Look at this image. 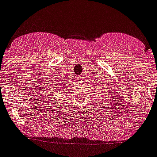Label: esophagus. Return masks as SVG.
<instances>
[{
    "label": "esophagus",
    "instance_id": "1",
    "mask_svg": "<svg viewBox=\"0 0 157 157\" xmlns=\"http://www.w3.org/2000/svg\"><path fill=\"white\" fill-rule=\"evenodd\" d=\"M83 78V76L82 75H79L78 77H77V80H79V81H81V80H82V79Z\"/></svg>",
    "mask_w": 157,
    "mask_h": 157
}]
</instances>
